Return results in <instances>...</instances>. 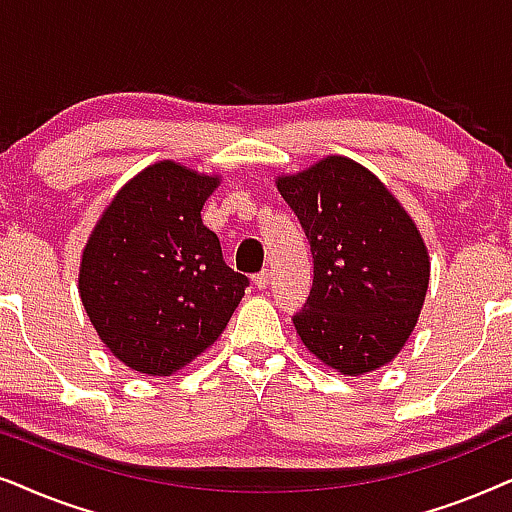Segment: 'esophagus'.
<instances>
[{"instance_id":"obj_1","label":"esophagus","mask_w":512,"mask_h":512,"mask_svg":"<svg viewBox=\"0 0 512 512\" xmlns=\"http://www.w3.org/2000/svg\"><path fill=\"white\" fill-rule=\"evenodd\" d=\"M269 269H262L260 271V274H255V276H252V283H255L257 285V288H260V290H267V285H269Z\"/></svg>"}]
</instances>
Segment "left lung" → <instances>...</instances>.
Segmentation results:
<instances>
[{
    "label": "left lung",
    "mask_w": 512,
    "mask_h": 512,
    "mask_svg": "<svg viewBox=\"0 0 512 512\" xmlns=\"http://www.w3.org/2000/svg\"><path fill=\"white\" fill-rule=\"evenodd\" d=\"M276 187L311 243L313 288L292 318L306 351L346 377L388 365L417 325L431 278L417 224L346 156L278 175Z\"/></svg>",
    "instance_id": "obj_1"
}]
</instances>
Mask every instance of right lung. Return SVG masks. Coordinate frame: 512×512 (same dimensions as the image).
Masks as SVG:
<instances>
[{
    "label": "right lung",
    "instance_id": "obj_1",
    "mask_svg": "<svg viewBox=\"0 0 512 512\" xmlns=\"http://www.w3.org/2000/svg\"><path fill=\"white\" fill-rule=\"evenodd\" d=\"M220 185L177 161L131 177L102 210L79 264V297L126 367L170 377L217 342L248 288L201 220Z\"/></svg>",
    "mask_w": 512,
    "mask_h": 512
}]
</instances>
